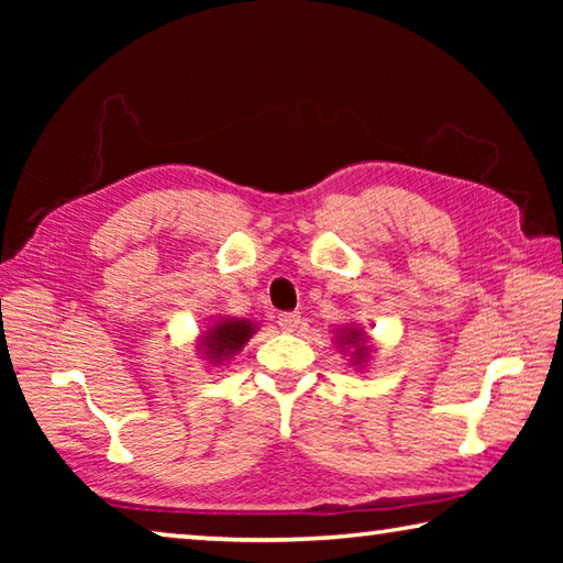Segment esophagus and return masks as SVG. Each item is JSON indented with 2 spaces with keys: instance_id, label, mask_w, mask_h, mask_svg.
Masks as SVG:
<instances>
[{
  "instance_id": "obj_1",
  "label": "esophagus",
  "mask_w": 563,
  "mask_h": 563,
  "mask_svg": "<svg viewBox=\"0 0 563 563\" xmlns=\"http://www.w3.org/2000/svg\"><path fill=\"white\" fill-rule=\"evenodd\" d=\"M278 325H280L285 332H292L295 328L300 325V316H298V312H280V316H278Z\"/></svg>"
}]
</instances>
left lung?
<instances>
[{
    "mask_svg": "<svg viewBox=\"0 0 563 563\" xmlns=\"http://www.w3.org/2000/svg\"><path fill=\"white\" fill-rule=\"evenodd\" d=\"M352 335H355V332H350V342H355V338H352ZM362 352H365V345H360V342H357V355H362Z\"/></svg>",
    "mask_w": 563,
    "mask_h": 563,
    "instance_id": "8db88e82",
    "label": "left lung"
}]
</instances>
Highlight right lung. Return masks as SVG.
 I'll return each mask as SVG.
<instances>
[{"label":"right lung","mask_w":563,"mask_h":563,"mask_svg":"<svg viewBox=\"0 0 563 563\" xmlns=\"http://www.w3.org/2000/svg\"><path fill=\"white\" fill-rule=\"evenodd\" d=\"M253 335V325L245 320H228L206 335V350L213 360H223L245 345V340Z\"/></svg>","instance_id":"1"}]
</instances>
